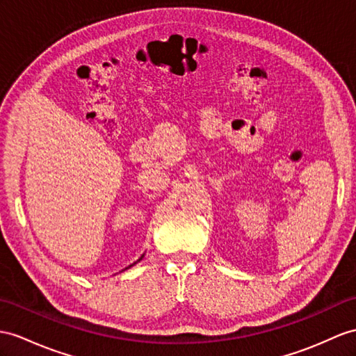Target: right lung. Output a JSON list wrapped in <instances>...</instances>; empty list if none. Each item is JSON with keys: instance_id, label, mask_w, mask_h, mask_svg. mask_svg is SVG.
<instances>
[{"instance_id": "right-lung-1", "label": "right lung", "mask_w": 356, "mask_h": 356, "mask_svg": "<svg viewBox=\"0 0 356 356\" xmlns=\"http://www.w3.org/2000/svg\"><path fill=\"white\" fill-rule=\"evenodd\" d=\"M142 257H143V255H142ZM142 257H140V259H142ZM140 259H138V261H140ZM134 264H136V263H134ZM134 264H131V266H134ZM131 266H128V267H131ZM128 267H127V268H128Z\"/></svg>"}]
</instances>
